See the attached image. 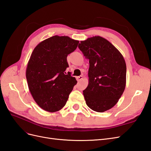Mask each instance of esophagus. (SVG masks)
<instances>
[{
  "label": "esophagus",
  "instance_id": "34e87169",
  "mask_svg": "<svg viewBox=\"0 0 151 151\" xmlns=\"http://www.w3.org/2000/svg\"><path fill=\"white\" fill-rule=\"evenodd\" d=\"M76 79H77V81H81L82 79H83V76H78V77H76Z\"/></svg>",
  "mask_w": 151,
  "mask_h": 151
}]
</instances>
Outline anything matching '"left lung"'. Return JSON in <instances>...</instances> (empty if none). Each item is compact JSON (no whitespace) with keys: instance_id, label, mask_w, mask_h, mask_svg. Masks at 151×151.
<instances>
[{"instance_id":"left-lung-1","label":"left lung","mask_w":151,"mask_h":151,"mask_svg":"<svg viewBox=\"0 0 151 151\" xmlns=\"http://www.w3.org/2000/svg\"><path fill=\"white\" fill-rule=\"evenodd\" d=\"M89 59V84L83 91L86 104L102 113L118 101L126 86V63L122 53L107 40L93 36L78 46Z\"/></svg>"}]
</instances>
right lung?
Wrapping results in <instances>:
<instances>
[{
    "instance_id": "1",
    "label": "right lung",
    "mask_w": 151,
    "mask_h": 151,
    "mask_svg": "<svg viewBox=\"0 0 151 151\" xmlns=\"http://www.w3.org/2000/svg\"><path fill=\"white\" fill-rule=\"evenodd\" d=\"M78 40L53 36L43 40L32 52L26 76L35 102L45 111L55 112L65 106L74 86L75 77L65 70L67 57L77 48Z\"/></svg>"
}]
</instances>
